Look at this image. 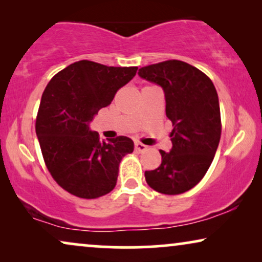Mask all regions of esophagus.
I'll list each match as a JSON object with an SVG mask.
<instances>
[{
    "label": "esophagus",
    "instance_id": "obj_1",
    "mask_svg": "<svg viewBox=\"0 0 262 262\" xmlns=\"http://www.w3.org/2000/svg\"><path fill=\"white\" fill-rule=\"evenodd\" d=\"M135 149H136V151L143 152V151H145L146 149H148V146L144 145V144H142V143H139V142H136L135 143Z\"/></svg>",
    "mask_w": 262,
    "mask_h": 262
}]
</instances>
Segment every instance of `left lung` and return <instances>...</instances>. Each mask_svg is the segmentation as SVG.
<instances>
[{"label": "left lung", "mask_w": 262, "mask_h": 262, "mask_svg": "<svg viewBox=\"0 0 262 262\" xmlns=\"http://www.w3.org/2000/svg\"><path fill=\"white\" fill-rule=\"evenodd\" d=\"M138 75L163 88L166 114L174 126L173 148L160 150L162 162L145 171L146 184L162 194H181L199 184L218 148L222 123L216 88L203 71L177 59L143 67Z\"/></svg>", "instance_id": "1"}]
</instances>
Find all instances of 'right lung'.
<instances>
[{
  "label": "right lung",
  "instance_id": "add662e5",
  "mask_svg": "<svg viewBox=\"0 0 262 262\" xmlns=\"http://www.w3.org/2000/svg\"><path fill=\"white\" fill-rule=\"evenodd\" d=\"M137 67L78 60L51 78L41 95L35 134L50 174L63 189L95 199L116 187L119 163L134 151L125 136L100 141L89 123L131 81Z\"/></svg>",
  "mask_w": 262,
  "mask_h": 262
}]
</instances>
